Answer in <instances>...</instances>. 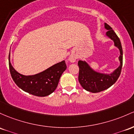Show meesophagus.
Returning a JSON list of instances; mask_svg holds the SVG:
<instances>
[{"label":"esophagus","mask_w":134,"mask_h":134,"mask_svg":"<svg viewBox=\"0 0 134 134\" xmlns=\"http://www.w3.org/2000/svg\"><path fill=\"white\" fill-rule=\"evenodd\" d=\"M69 61L70 62H74L76 60V57L74 55H71L69 57Z\"/></svg>","instance_id":"34e87169"}]
</instances>
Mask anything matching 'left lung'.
<instances>
[{"label":"left lung","instance_id":"obj_1","mask_svg":"<svg viewBox=\"0 0 134 134\" xmlns=\"http://www.w3.org/2000/svg\"><path fill=\"white\" fill-rule=\"evenodd\" d=\"M105 28L108 30L107 36L114 41V45L120 49L119 60L120 61V65L111 74H104L94 71L85 62L79 60L78 62L79 82L84 89L92 93L102 92L112 86L121 74L123 65V49L120 39L108 24L105 23Z\"/></svg>","mask_w":134,"mask_h":134}]
</instances>
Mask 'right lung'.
Here are the masks:
<instances>
[{"label": "right lung", "mask_w": 134, "mask_h": 134, "mask_svg": "<svg viewBox=\"0 0 134 134\" xmlns=\"http://www.w3.org/2000/svg\"><path fill=\"white\" fill-rule=\"evenodd\" d=\"M9 58V55L10 73L16 85L25 92L37 97L48 96L53 93L58 86L62 74L67 69L64 60L39 74L24 76L14 69Z\"/></svg>", "instance_id": "add662e5"}]
</instances>
